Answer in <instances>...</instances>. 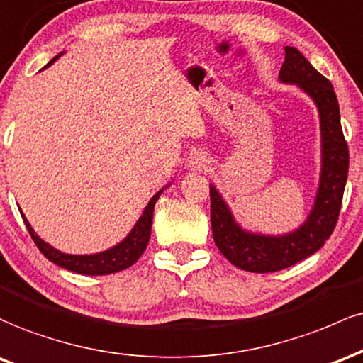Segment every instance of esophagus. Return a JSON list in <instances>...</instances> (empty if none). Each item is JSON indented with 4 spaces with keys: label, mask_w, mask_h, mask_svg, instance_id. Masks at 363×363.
<instances>
[{
    "label": "esophagus",
    "mask_w": 363,
    "mask_h": 363,
    "mask_svg": "<svg viewBox=\"0 0 363 363\" xmlns=\"http://www.w3.org/2000/svg\"><path fill=\"white\" fill-rule=\"evenodd\" d=\"M189 168H192L195 171H203L206 168H209V160H207L206 154L202 152H194L190 154L189 157Z\"/></svg>",
    "instance_id": "1"
}]
</instances>
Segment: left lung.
<instances>
[{"mask_svg": "<svg viewBox=\"0 0 363 363\" xmlns=\"http://www.w3.org/2000/svg\"><path fill=\"white\" fill-rule=\"evenodd\" d=\"M279 79L296 84L315 101L323 132V174L307 223L284 236L245 233L231 218L226 203L211 186V225L219 252L231 264L250 272H274L315 254L335 231L348 178V144L341 130L340 106L333 84L308 63L296 48H284Z\"/></svg>", "mask_w": 363, "mask_h": 363, "instance_id": "left-lung-1", "label": "left lung"}]
</instances>
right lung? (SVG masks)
Instances as JSON below:
<instances>
[{
  "mask_svg": "<svg viewBox=\"0 0 363 363\" xmlns=\"http://www.w3.org/2000/svg\"><path fill=\"white\" fill-rule=\"evenodd\" d=\"M60 56V55H58ZM56 56V58H58ZM56 58L50 61V65ZM162 192V190H161ZM161 192H157L150 199V202L145 207L144 214L140 216V219L137 221V225L133 226V230L130 231V235L123 240L121 243H118L116 247L109 248V250L101 252L96 255H68L61 254V252L55 250L51 245H48L46 242L39 238L34 233L30 225L27 223L26 216H22L23 223H26L28 233H30L32 240L38 245V248L43 252V255L46 259H50L51 262H55L56 266L63 267V269L79 272V274H89V276H103V274H111V272L123 271L127 267L135 264L138 257L144 254V250L147 248L149 238H150V228H152V213L156 201L160 199Z\"/></svg>",
  "mask_w": 363,
  "mask_h": 363,
  "instance_id": "right-lung-1",
  "label": "right lung"
}]
</instances>
